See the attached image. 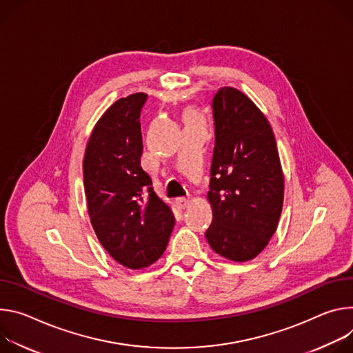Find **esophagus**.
<instances>
[{"instance_id": "34e87169", "label": "esophagus", "mask_w": 353, "mask_h": 353, "mask_svg": "<svg viewBox=\"0 0 353 353\" xmlns=\"http://www.w3.org/2000/svg\"><path fill=\"white\" fill-rule=\"evenodd\" d=\"M175 202L181 209H186L189 206V198H178Z\"/></svg>"}]
</instances>
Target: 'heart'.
I'll return each mask as SVG.
<instances>
[{"label": "heart", "mask_w": 353, "mask_h": 353, "mask_svg": "<svg viewBox=\"0 0 353 353\" xmlns=\"http://www.w3.org/2000/svg\"><path fill=\"white\" fill-rule=\"evenodd\" d=\"M188 119H193V113H188Z\"/></svg>", "instance_id": "b5f03b06"}]
</instances>
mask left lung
Wrapping results in <instances>:
<instances>
[{
    "label": "left lung",
    "instance_id": "8db88e82",
    "mask_svg": "<svg viewBox=\"0 0 353 353\" xmlns=\"http://www.w3.org/2000/svg\"><path fill=\"white\" fill-rule=\"evenodd\" d=\"M214 150L210 168L213 221L206 239L214 252L245 262L275 234L283 206V174L275 136L254 102L223 87L212 99Z\"/></svg>",
    "mask_w": 353,
    "mask_h": 353
}]
</instances>
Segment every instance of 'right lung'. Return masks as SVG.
I'll use <instances>...</instances> for the list:
<instances>
[{"label":"right lung","mask_w":353,"mask_h":353,"mask_svg":"<svg viewBox=\"0 0 353 353\" xmlns=\"http://www.w3.org/2000/svg\"><path fill=\"white\" fill-rule=\"evenodd\" d=\"M145 94L116 101L95 125L84 157V188L97 237L121 265L140 269L159 259L175 217L140 165V113Z\"/></svg>","instance_id":"add662e5"}]
</instances>
